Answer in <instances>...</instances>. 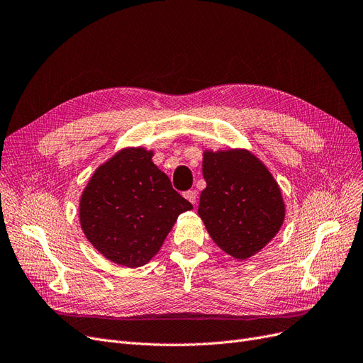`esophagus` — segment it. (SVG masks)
Here are the masks:
<instances>
[{
    "instance_id": "obj_1",
    "label": "esophagus",
    "mask_w": 363,
    "mask_h": 363,
    "mask_svg": "<svg viewBox=\"0 0 363 363\" xmlns=\"http://www.w3.org/2000/svg\"><path fill=\"white\" fill-rule=\"evenodd\" d=\"M184 197L189 200L190 203H193V205H196V200H197V193L194 191V190H189V191H185L184 193Z\"/></svg>"
}]
</instances>
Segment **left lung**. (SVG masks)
Segmentation results:
<instances>
[{"mask_svg": "<svg viewBox=\"0 0 363 363\" xmlns=\"http://www.w3.org/2000/svg\"><path fill=\"white\" fill-rule=\"evenodd\" d=\"M199 216L211 238L232 257L245 260L277 235L284 202L274 177L245 150L205 152Z\"/></svg>", "mask_w": 363, "mask_h": 363, "instance_id": "left-lung-1", "label": "left lung"}]
</instances>
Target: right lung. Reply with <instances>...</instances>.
<instances>
[{"mask_svg": "<svg viewBox=\"0 0 363 363\" xmlns=\"http://www.w3.org/2000/svg\"><path fill=\"white\" fill-rule=\"evenodd\" d=\"M152 152L127 147L92 174L80 197V225L106 259L127 267L150 262L178 216L193 205L172 189Z\"/></svg>", "mask_w": 363, "mask_h": 363, "instance_id": "obj_1", "label": "right lung"}]
</instances>
